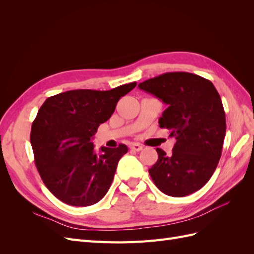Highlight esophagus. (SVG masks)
I'll return each mask as SVG.
<instances>
[{"instance_id":"obj_1","label":"esophagus","mask_w":254,"mask_h":254,"mask_svg":"<svg viewBox=\"0 0 254 254\" xmlns=\"http://www.w3.org/2000/svg\"><path fill=\"white\" fill-rule=\"evenodd\" d=\"M142 146L141 145H139V144H132V145H130V149L131 150H133V151H140V150H142Z\"/></svg>"}]
</instances>
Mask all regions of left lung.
<instances>
[{
	"label": "left lung",
	"mask_w": 254,
	"mask_h": 254,
	"mask_svg": "<svg viewBox=\"0 0 254 254\" xmlns=\"http://www.w3.org/2000/svg\"><path fill=\"white\" fill-rule=\"evenodd\" d=\"M167 108L159 119L176 143L167 156L157 148L149 168L156 187L165 195L184 197L200 190L216 170L226 135V114L214 84L188 72L165 73L139 83Z\"/></svg>",
	"instance_id": "obj_1"
}]
</instances>
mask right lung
Here are the masks:
<instances>
[{
	"label": "right lung",
	"mask_w": 254,
	"mask_h": 254,
	"mask_svg": "<svg viewBox=\"0 0 254 254\" xmlns=\"http://www.w3.org/2000/svg\"><path fill=\"white\" fill-rule=\"evenodd\" d=\"M136 82L109 91L72 90L49 97L32 125L30 144L35 163L51 193L63 202L88 206L107 194L120 159L128 151L94 150L92 140L98 126L108 121L119 99Z\"/></svg>",
	"instance_id": "obj_1"
}]
</instances>
